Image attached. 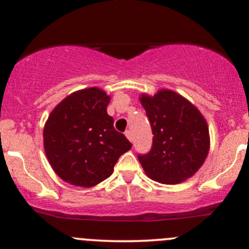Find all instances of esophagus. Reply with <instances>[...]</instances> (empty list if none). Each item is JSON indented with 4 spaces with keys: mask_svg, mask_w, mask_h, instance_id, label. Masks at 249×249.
<instances>
[{
    "mask_svg": "<svg viewBox=\"0 0 249 249\" xmlns=\"http://www.w3.org/2000/svg\"><path fill=\"white\" fill-rule=\"evenodd\" d=\"M125 136L127 137V139L130 142H132V132H131L130 130H127V131H125Z\"/></svg>",
    "mask_w": 249,
    "mask_h": 249,
    "instance_id": "esophagus-1",
    "label": "esophagus"
}]
</instances>
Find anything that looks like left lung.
<instances>
[{"label":"left lung","mask_w":249,"mask_h":249,"mask_svg":"<svg viewBox=\"0 0 249 249\" xmlns=\"http://www.w3.org/2000/svg\"><path fill=\"white\" fill-rule=\"evenodd\" d=\"M142 105L152 128V147L138 160L151 179L179 184L201 167L210 150L205 118L194 105L171 90L142 95Z\"/></svg>","instance_id":"obj_1"}]
</instances>
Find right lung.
Returning <instances> with one entry per match:
<instances>
[{"label":"right lung","mask_w":249,"mask_h":249,"mask_svg":"<svg viewBox=\"0 0 249 249\" xmlns=\"http://www.w3.org/2000/svg\"><path fill=\"white\" fill-rule=\"evenodd\" d=\"M110 97L98 88L71 93L50 113L43 131L44 150L59 178L91 187L113 172L132 144L113 127L107 115Z\"/></svg>","instance_id":"right-lung-1"}]
</instances>
